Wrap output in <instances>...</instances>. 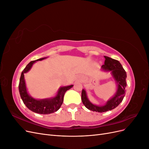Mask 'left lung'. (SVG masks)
Returning a JSON list of instances; mask_svg holds the SVG:
<instances>
[{"label":"left lung","instance_id":"left-lung-1","mask_svg":"<svg viewBox=\"0 0 149 149\" xmlns=\"http://www.w3.org/2000/svg\"><path fill=\"white\" fill-rule=\"evenodd\" d=\"M104 58L106 59L104 65L102 66V68L106 71H111L118 84V91L115 96L108 101L105 106L100 107L94 105L89 102L84 89H83L81 92V100L84 106L90 111L98 112L111 111L119 106L123 100L126 91L125 88L127 86L125 81L127 74L119 61L106 56H104Z\"/></svg>","mask_w":149,"mask_h":149}]
</instances>
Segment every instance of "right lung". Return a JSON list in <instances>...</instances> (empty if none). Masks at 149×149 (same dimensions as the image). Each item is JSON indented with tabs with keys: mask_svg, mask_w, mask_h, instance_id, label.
<instances>
[{
	"mask_svg": "<svg viewBox=\"0 0 149 149\" xmlns=\"http://www.w3.org/2000/svg\"><path fill=\"white\" fill-rule=\"evenodd\" d=\"M45 58H40L37 60L31 61L26 66L24 70L22 72L19 84V89L22 100L28 109L38 114H48L55 112L60 109L63 104V97L65 92L67 90L73 87V85H70L66 87H61L58 91L56 96L52 99L37 100L30 97L26 91L24 79V73L28 72L30 70L31 67L32 66L35 62L42 60Z\"/></svg>",
	"mask_w": 149,
	"mask_h": 149,
	"instance_id": "1",
	"label": "right lung"
}]
</instances>
